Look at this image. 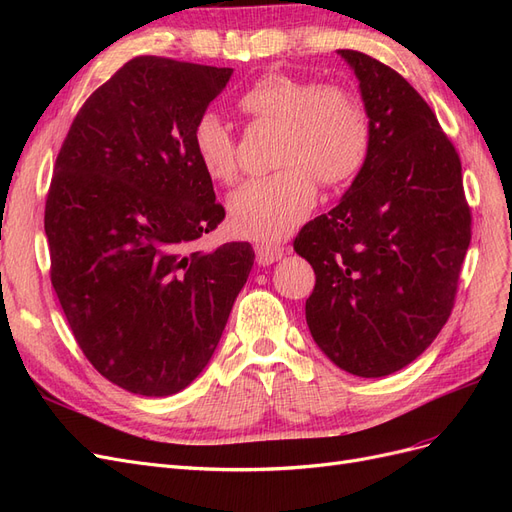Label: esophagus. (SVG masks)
I'll list each match as a JSON object with an SVG mask.
<instances>
[{"label": "esophagus", "instance_id": "34e87169", "mask_svg": "<svg viewBox=\"0 0 512 512\" xmlns=\"http://www.w3.org/2000/svg\"><path fill=\"white\" fill-rule=\"evenodd\" d=\"M256 262L258 265H271V262L280 260L282 254H284V247L277 245V243H271V241H262V243H256Z\"/></svg>", "mask_w": 512, "mask_h": 512}]
</instances>
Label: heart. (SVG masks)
Listing matches in <instances>:
<instances>
[{
	"mask_svg": "<svg viewBox=\"0 0 512 512\" xmlns=\"http://www.w3.org/2000/svg\"><path fill=\"white\" fill-rule=\"evenodd\" d=\"M256 121L280 126V173L252 179L228 198V222L239 237L282 239L297 228L318 198V181L342 185L363 168L369 153V119L361 100L344 87L318 85L290 74H267L239 100ZM196 158L218 183L237 179V141L213 111L192 130Z\"/></svg>",
	"mask_w": 512,
	"mask_h": 512,
	"instance_id": "obj_1",
	"label": "heart"
}]
</instances>
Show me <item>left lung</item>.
Here are the masks:
<instances>
[{
  "instance_id": "obj_1",
  "label": "left lung",
  "mask_w": 512,
  "mask_h": 512,
  "mask_svg": "<svg viewBox=\"0 0 512 512\" xmlns=\"http://www.w3.org/2000/svg\"><path fill=\"white\" fill-rule=\"evenodd\" d=\"M337 53L359 79L369 153L294 252L316 273L305 320L318 348L348 374L382 378L423 354L451 316L472 215L459 156L429 104L378 59Z\"/></svg>"
}]
</instances>
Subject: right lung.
<instances>
[{
	"instance_id": "obj_1",
	"label": "right lung",
	"mask_w": 512,
	"mask_h": 512,
	"mask_svg": "<svg viewBox=\"0 0 512 512\" xmlns=\"http://www.w3.org/2000/svg\"><path fill=\"white\" fill-rule=\"evenodd\" d=\"M232 68L134 57L87 98L44 209L51 282L76 344L134 395L183 391L220 344L250 243L194 250L224 220L192 130Z\"/></svg>"
}]
</instances>
